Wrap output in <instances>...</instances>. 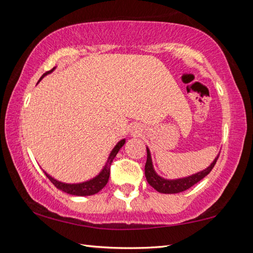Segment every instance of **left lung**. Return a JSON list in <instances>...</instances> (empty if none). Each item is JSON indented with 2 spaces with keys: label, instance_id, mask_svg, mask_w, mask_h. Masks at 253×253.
I'll return each mask as SVG.
<instances>
[{
  "label": "left lung",
  "instance_id": "8db88e82",
  "mask_svg": "<svg viewBox=\"0 0 253 253\" xmlns=\"http://www.w3.org/2000/svg\"><path fill=\"white\" fill-rule=\"evenodd\" d=\"M219 155L215 157V160L213 161V163H211V165H210L208 169L201 170L199 173L193 174L187 177H183V178L165 179L161 177L160 175H157L155 170H154L152 158H151V152H149V149L147 148V161H146V164H145V176H146V179L149 183V185L153 186L157 192H160V193H165V194L179 193V192L188 190V188L193 186L194 184L200 182L201 179L207 176V175L211 172L212 169L214 168V165H215L217 158H219Z\"/></svg>",
  "mask_w": 253,
  "mask_h": 253
}]
</instances>
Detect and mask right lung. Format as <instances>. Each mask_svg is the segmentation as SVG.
Wrapping results in <instances>:
<instances>
[{
    "label": "right lung",
    "instance_id": "1",
    "mask_svg": "<svg viewBox=\"0 0 253 253\" xmlns=\"http://www.w3.org/2000/svg\"><path fill=\"white\" fill-rule=\"evenodd\" d=\"M53 70H54V68L52 70L45 72V74L41 77L40 80L43 78L44 76L50 74V72H52ZM124 144H125V139H122L121 142H118V144L114 147L113 151H111L110 155L108 157V161H107L106 165L104 166V169H101V172L98 174L96 177H93L92 179H89V181H87V182L78 183V184L62 183V182L57 181V179L53 178L52 176H50V175L46 174L45 172H44V174L55 187L59 188V190H61L62 192H66V193H68V194L76 195V196L93 195V194L98 193L100 190H102V188L106 186V184L108 183L109 175H110V165H111V163H113L114 158L116 157L117 153L119 152V149L124 146Z\"/></svg>",
    "mask_w": 253,
    "mask_h": 253
}]
</instances>
